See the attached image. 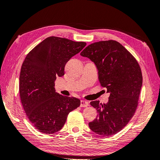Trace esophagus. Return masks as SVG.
<instances>
[{"label": "esophagus", "instance_id": "1", "mask_svg": "<svg viewBox=\"0 0 160 160\" xmlns=\"http://www.w3.org/2000/svg\"><path fill=\"white\" fill-rule=\"evenodd\" d=\"M88 106V102L87 101L84 100H81V105H80L81 107H87Z\"/></svg>", "mask_w": 160, "mask_h": 160}]
</instances>
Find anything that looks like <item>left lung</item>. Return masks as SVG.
<instances>
[{"label": "left lung", "mask_w": 160, "mask_h": 160, "mask_svg": "<svg viewBox=\"0 0 160 160\" xmlns=\"http://www.w3.org/2000/svg\"><path fill=\"white\" fill-rule=\"evenodd\" d=\"M80 54L94 63L101 86L110 93L106 104L98 100L91 102L98 115L88 126L99 135H115L124 128L135 113L142 85L141 69L132 55L116 41L92 43Z\"/></svg>", "instance_id": "8db88e82"}]
</instances>
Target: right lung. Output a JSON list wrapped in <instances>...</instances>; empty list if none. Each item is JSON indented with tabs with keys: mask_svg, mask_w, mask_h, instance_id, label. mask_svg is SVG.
<instances>
[{
	"mask_svg": "<svg viewBox=\"0 0 160 160\" xmlns=\"http://www.w3.org/2000/svg\"><path fill=\"white\" fill-rule=\"evenodd\" d=\"M65 38L49 37L37 45L23 61L20 75V99L31 123L39 132L62 129L79 99L56 92L54 82L64 75L66 63L86 46Z\"/></svg>",
	"mask_w": 160,
	"mask_h": 160,
	"instance_id": "1",
	"label": "right lung"
}]
</instances>
